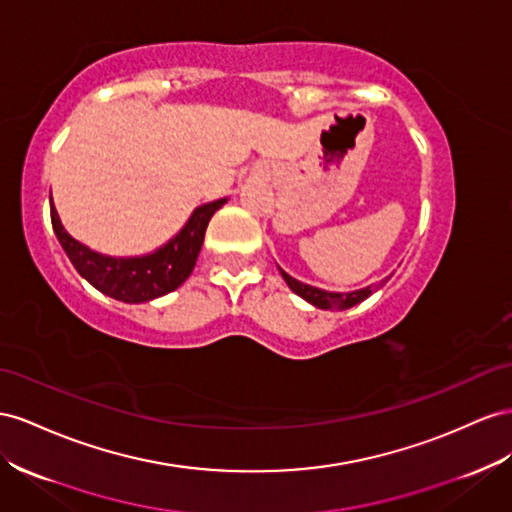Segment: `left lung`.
<instances>
[{
  "mask_svg": "<svg viewBox=\"0 0 512 512\" xmlns=\"http://www.w3.org/2000/svg\"><path fill=\"white\" fill-rule=\"evenodd\" d=\"M280 273H282L284 282L288 284V288L293 290L295 295H299L301 299H306L308 303H312L314 308H321V310L351 308V306H355V303L370 297L372 293H375V290H379V286H366V288H359V290H351V293H331V290H323V288H316V286H310V284H303V282L295 280L293 275H288L284 269H280Z\"/></svg>",
  "mask_w": 512,
  "mask_h": 512,
  "instance_id": "8db88e82",
  "label": "left lung"
}]
</instances>
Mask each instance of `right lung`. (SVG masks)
Masks as SVG:
<instances>
[{
    "label": "right lung",
    "mask_w": 512,
    "mask_h": 512,
    "mask_svg": "<svg viewBox=\"0 0 512 512\" xmlns=\"http://www.w3.org/2000/svg\"><path fill=\"white\" fill-rule=\"evenodd\" d=\"M228 198L206 202L191 213L187 224L159 250L144 256L116 258L90 250L68 234L60 222L51 198V224L62 250L81 278L88 280L103 295L124 301L144 303L172 293L181 286L196 267L204 243V232L215 211L222 209Z\"/></svg>",
    "instance_id": "right-lung-1"
}]
</instances>
